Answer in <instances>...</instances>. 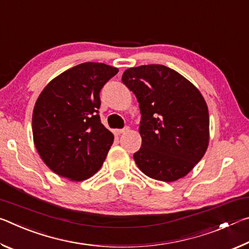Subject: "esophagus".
<instances>
[{
  "label": "esophagus",
  "instance_id": "obj_1",
  "mask_svg": "<svg viewBox=\"0 0 249 249\" xmlns=\"http://www.w3.org/2000/svg\"><path fill=\"white\" fill-rule=\"evenodd\" d=\"M128 130H129V127H128V126H126V127L122 128V129H115V134L116 135H121V134H124L126 132H128Z\"/></svg>",
  "mask_w": 249,
  "mask_h": 249
}]
</instances>
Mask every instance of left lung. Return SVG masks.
I'll use <instances>...</instances> for the list:
<instances>
[{
	"label": "left lung",
	"instance_id": "left-lung-1",
	"mask_svg": "<svg viewBox=\"0 0 249 249\" xmlns=\"http://www.w3.org/2000/svg\"><path fill=\"white\" fill-rule=\"evenodd\" d=\"M122 81L140 103L142 147L137 167L150 178L171 182L192 170L209 144V111L200 91L162 65L125 70Z\"/></svg>",
	"mask_w": 249,
	"mask_h": 249
}]
</instances>
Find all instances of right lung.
Segmentation results:
<instances>
[{
    "label": "right lung",
    "mask_w": 249,
    "mask_h": 249,
    "mask_svg": "<svg viewBox=\"0 0 249 249\" xmlns=\"http://www.w3.org/2000/svg\"><path fill=\"white\" fill-rule=\"evenodd\" d=\"M117 72L102 62H83L59 74L38 96L34 142L54 174L81 181L102 166L114 136L101 123L100 92Z\"/></svg>",
    "instance_id": "add662e5"
}]
</instances>
